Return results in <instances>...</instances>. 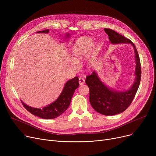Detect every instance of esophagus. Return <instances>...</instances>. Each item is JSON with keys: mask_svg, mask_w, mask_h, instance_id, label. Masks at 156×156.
<instances>
[{"mask_svg": "<svg viewBox=\"0 0 156 156\" xmlns=\"http://www.w3.org/2000/svg\"><path fill=\"white\" fill-rule=\"evenodd\" d=\"M85 82V81L84 78H79V84H80V85H84Z\"/></svg>", "mask_w": 156, "mask_h": 156, "instance_id": "1", "label": "esophagus"}]
</instances>
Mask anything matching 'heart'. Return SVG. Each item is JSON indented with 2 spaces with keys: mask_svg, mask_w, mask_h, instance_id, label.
Listing matches in <instances>:
<instances>
[{
  "mask_svg": "<svg viewBox=\"0 0 156 156\" xmlns=\"http://www.w3.org/2000/svg\"><path fill=\"white\" fill-rule=\"evenodd\" d=\"M93 48L94 40L91 38L87 37H80L72 47L71 51V58L76 62L85 60L89 56Z\"/></svg>",
  "mask_w": 156,
  "mask_h": 156,
  "instance_id": "b5f03b06",
  "label": "heart"
}]
</instances>
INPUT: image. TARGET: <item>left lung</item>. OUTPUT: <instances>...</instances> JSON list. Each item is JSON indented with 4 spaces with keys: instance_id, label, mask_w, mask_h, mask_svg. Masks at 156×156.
Returning a JSON list of instances; mask_svg holds the SVG:
<instances>
[{
    "instance_id": "8db88e82",
    "label": "left lung",
    "mask_w": 156,
    "mask_h": 156,
    "mask_svg": "<svg viewBox=\"0 0 156 156\" xmlns=\"http://www.w3.org/2000/svg\"><path fill=\"white\" fill-rule=\"evenodd\" d=\"M104 30L108 35L112 44H131L135 53V81L128 90L124 92L112 90L102 82L95 71L86 78L85 83L89 88V100L92 108L103 115L112 116L125 111L132 102L140 83L141 64L135 45L132 41L110 28H104Z\"/></svg>"
}]
</instances>
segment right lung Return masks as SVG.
<instances>
[{"mask_svg":"<svg viewBox=\"0 0 156 156\" xmlns=\"http://www.w3.org/2000/svg\"><path fill=\"white\" fill-rule=\"evenodd\" d=\"M49 30L48 29L39 31L37 33H44L47 34ZM69 35L68 34V36ZM67 36V37H68ZM78 77L76 76L72 80L67 81L65 84L63 90L57 99L51 104L47 105L42 109L34 108L30 107L21 101L23 105L31 114L36 116H38L42 119H54L59 116L66 110L71 102V98L75 92V90L78 87Z\"/></svg>","mask_w":156,"mask_h":156,"instance_id":"obj_1","label":"right lung"}]
</instances>
